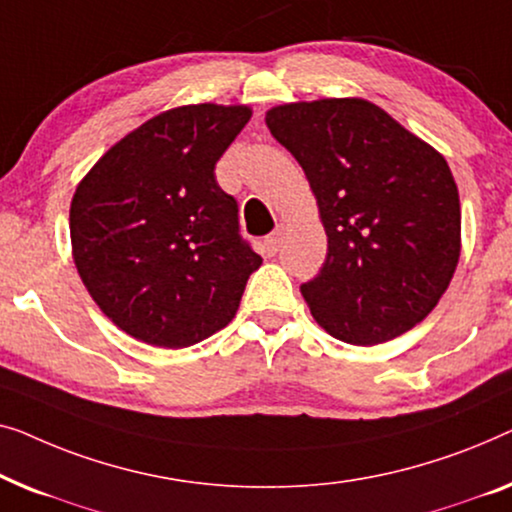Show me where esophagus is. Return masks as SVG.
Instances as JSON below:
<instances>
[{
    "label": "esophagus",
    "instance_id": "obj_1",
    "mask_svg": "<svg viewBox=\"0 0 512 512\" xmlns=\"http://www.w3.org/2000/svg\"><path fill=\"white\" fill-rule=\"evenodd\" d=\"M280 243H283V227H278L276 232L266 236V239L262 241V253H264V255H269V257H273V255L278 253Z\"/></svg>",
    "mask_w": 512,
    "mask_h": 512
}]
</instances>
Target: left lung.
<instances>
[{
  "label": "left lung",
  "mask_w": 512,
  "mask_h": 512,
  "mask_svg": "<svg viewBox=\"0 0 512 512\" xmlns=\"http://www.w3.org/2000/svg\"><path fill=\"white\" fill-rule=\"evenodd\" d=\"M320 206L327 259L301 285L338 341L376 345L434 311L459 262L462 211L448 162L364 99H320L266 113Z\"/></svg>",
  "instance_id": "1"
}]
</instances>
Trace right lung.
<instances>
[{"mask_svg": "<svg viewBox=\"0 0 512 512\" xmlns=\"http://www.w3.org/2000/svg\"><path fill=\"white\" fill-rule=\"evenodd\" d=\"M248 106L155 115L99 160L71 199L74 262L90 297L129 336L187 348L227 327L259 257L215 164Z\"/></svg>", "mask_w": 512, "mask_h": 512, "instance_id": "obj_1", "label": "right lung"}]
</instances>
